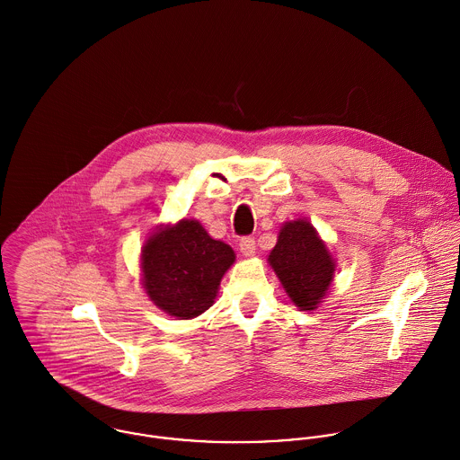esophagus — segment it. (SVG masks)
I'll use <instances>...</instances> for the list:
<instances>
[{
  "mask_svg": "<svg viewBox=\"0 0 460 460\" xmlns=\"http://www.w3.org/2000/svg\"><path fill=\"white\" fill-rule=\"evenodd\" d=\"M240 252L245 258H251L256 254V240L252 236H245L240 240Z\"/></svg>",
  "mask_w": 460,
  "mask_h": 460,
  "instance_id": "1",
  "label": "esophagus"
}]
</instances>
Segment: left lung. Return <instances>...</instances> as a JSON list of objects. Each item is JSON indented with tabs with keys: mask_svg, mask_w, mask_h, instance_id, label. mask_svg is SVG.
<instances>
[{
	"mask_svg": "<svg viewBox=\"0 0 460 460\" xmlns=\"http://www.w3.org/2000/svg\"><path fill=\"white\" fill-rule=\"evenodd\" d=\"M269 263L291 302L300 311H313L332 284L336 263L309 220L282 224Z\"/></svg>",
	"mask_w": 460,
	"mask_h": 460,
	"instance_id": "obj_1",
	"label": "left lung"
}]
</instances>
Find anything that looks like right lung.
Returning <instances> with one entry per match:
<instances>
[{
  "label": "right lung",
  "mask_w": 460,
  "mask_h": 460,
  "mask_svg": "<svg viewBox=\"0 0 460 460\" xmlns=\"http://www.w3.org/2000/svg\"><path fill=\"white\" fill-rule=\"evenodd\" d=\"M234 251L213 240L197 220L158 227L142 247V284L167 314L190 320L209 309Z\"/></svg>",
  "instance_id": "add662e5"
}]
</instances>
